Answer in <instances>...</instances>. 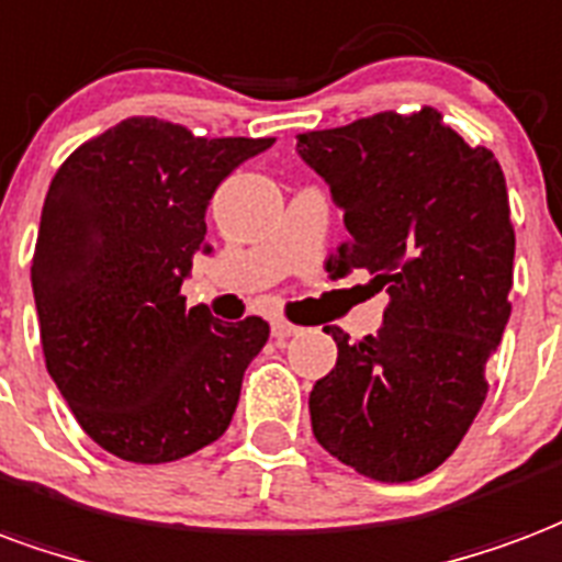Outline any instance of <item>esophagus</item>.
<instances>
[{
	"instance_id": "34e87169",
	"label": "esophagus",
	"mask_w": 562,
	"mask_h": 562,
	"mask_svg": "<svg viewBox=\"0 0 562 562\" xmlns=\"http://www.w3.org/2000/svg\"><path fill=\"white\" fill-rule=\"evenodd\" d=\"M270 330H273V336H277V339H292V336L301 334V327L292 322H285V318H277V322L270 324Z\"/></svg>"
}]
</instances>
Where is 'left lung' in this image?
<instances>
[{
	"label": "left lung",
	"mask_w": 562,
	"mask_h": 562,
	"mask_svg": "<svg viewBox=\"0 0 562 562\" xmlns=\"http://www.w3.org/2000/svg\"><path fill=\"white\" fill-rule=\"evenodd\" d=\"M297 151L345 211L330 277L363 268L390 294L375 336L324 327L339 357L310 393L315 440L378 482L419 480L480 414L513 313L506 178L431 106L301 133Z\"/></svg>",
	"instance_id": "8db88e82"
}]
</instances>
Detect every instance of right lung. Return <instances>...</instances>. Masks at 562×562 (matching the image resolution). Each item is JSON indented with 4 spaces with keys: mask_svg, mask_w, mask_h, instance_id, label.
<instances>
[{
    "mask_svg": "<svg viewBox=\"0 0 562 562\" xmlns=\"http://www.w3.org/2000/svg\"><path fill=\"white\" fill-rule=\"evenodd\" d=\"M270 145L133 115L82 143L49 184L32 259L44 360L82 431L119 459L178 461L232 423L270 327L187 306L181 282L211 249L220 181Z\"/></svg>",
    "mask_w": 562,
    "mask_h": 562,
    "instance_id": "right-lung-1",
    "label": "right lung"
}]
</instances>
